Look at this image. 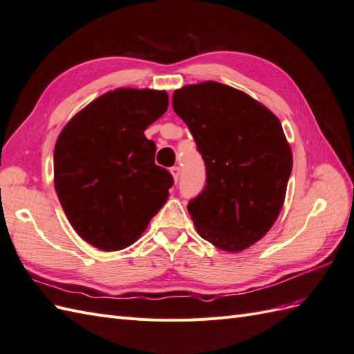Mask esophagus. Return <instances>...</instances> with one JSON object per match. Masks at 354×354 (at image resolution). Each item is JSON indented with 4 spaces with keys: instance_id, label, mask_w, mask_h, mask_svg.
Instances as JSON below:
<instances>
[{
    "instance_id": "obj_1",
    "label": "esophagus",
    "mask_w": 354,
    "mask_h": 354,
    "mask_svg": "<svg viewBox=\"0 0 354 354\" xmlns=\"http://www.w3.org/2000/svg\"><path fill=\"white\" fill-rule=\"evenodd\" d=\"M171 174H173V177H174V181H176V183H177L178 176H180V168H178V167H173V168H171Z\"/></svg>"
}]
</instances>
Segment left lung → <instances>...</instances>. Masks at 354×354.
Wrapping results in <instances>:
<instances>
[{
	"instance_id": "left-lung-1",
	"label": "left lung",
	"mask_w": 354,
	"mask_h": 354,
	"mask_svg": "<svg viewBox=\"0 0 354 354\" xmlns=\"http://www.w3.org/2000/svg\"><path fill=\"white\" fill-rule=\"evenodd\" d=\"M173 108L207 168L187 205L201 238L241 252L272 229L285 202L292 151L277 116L246 93L216 81L185 85Z\"/></svg>"
}]
</instances>
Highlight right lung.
I'll use <instances>...</instances> for the list:
<instances>
[{"label":"right lung","instance_id":"1","mask_svg":"<svg viewBox=\"0 0 354 354\" xmlns=\"http://www.w3.org/2000/svg\"><path fill=\"white\" fill-rule=\"evenodd\" d=\"M168 109L164 90L116 88L81 109L55 146V189L73 230L94 248L133 245L174 180L155 164L146 128Z\"/></svg>","mask_w":354,"mask_h":354}]
</instances>
